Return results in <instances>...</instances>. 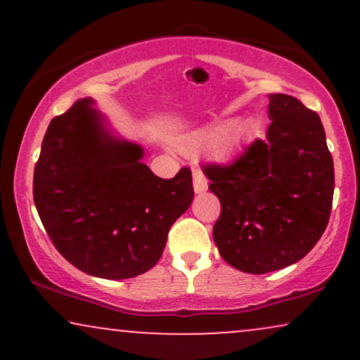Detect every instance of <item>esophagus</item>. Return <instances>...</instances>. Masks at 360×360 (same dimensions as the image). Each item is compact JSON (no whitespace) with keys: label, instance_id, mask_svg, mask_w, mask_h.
I'll use <instances>...</instances> for the list:
<instances>
[{"label":"esophagus","instance_id":"esophagus-1","mask_svg":"<svg viewBox=\"0 0 360 360\" xmlns=\"http://www.w3.org/2000/svg\"><path fill=\"white\" fill-rule=\"evenodd\" d=\"M193 184H194V191H196V193H203V191H206V189H208V181H206L205 174L200 171V169H194Z\"/></svg>","mask_w":360,"mask_h":360}]
</instances>
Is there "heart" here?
Here are the masks:
<instances>
[{"mask_svg": "<svg viewBox=\"0 0 360 360\" xmlns=\"http://www.w3.org/2000/svg\"><path fill=\"white\" fill-rule=\"evenodd\" d=\"M255 122L252 118H242L237 122H217L212 125L191 131L181 140V148L186 154H198L208 147L221 155L232 154L247 139L254 134Z\"/></svg>", "mask_w": 360, "mask_h": 360, "instance_id": "heart-1", "label": "heart"}]
</instances>
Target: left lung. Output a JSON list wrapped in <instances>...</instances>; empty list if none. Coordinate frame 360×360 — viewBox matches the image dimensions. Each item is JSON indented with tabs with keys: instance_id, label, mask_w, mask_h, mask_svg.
Masks as SVG:
<instances>
[{
	"instance_id": "obj_1",
	"label": "left lung",
	"mask_w": 360,
	"mask_h": 360,
	"mask_svg": "<svg viewBox=\"0 0 360 360\" xmlns=\"http://www.w3.org/2000/svg\"><path fill=\"white\" fill-rule=\"evenodd\" d=\"M267 98L266 140L232 166L203 169L221 203L213 240L230 266L249 274L284 269L315 247L335 186L320 117L288 94Z\"/></svg>"
}]
</instances>
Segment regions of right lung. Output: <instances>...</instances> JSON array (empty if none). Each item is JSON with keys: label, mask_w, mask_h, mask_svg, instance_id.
<instances>
[{"label": "right lung", "mask_w": 360, "mask_h": 360, "mask_svg": "<svg viewBox=\"0 0 360 360\" xmlns=\"http://www.w3.org/2000/svg\"><path fill=\"white\" fill-rule=\"evenodd\" d=\"M143 155L93 98L77 100L45 131L34 172L37 212L62 257L86 274L118 281L152 269L191 205V171L160 179Z\"/></svg>", "instance_id": "add662e5"}]
</instances>
